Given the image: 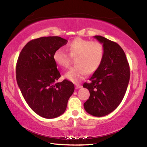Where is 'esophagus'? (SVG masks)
I'll return each instance as SVG.
<instances>
[{"instance_id":"esophagus-1","label":"esophagus","mask_w":147,"mask_h":147,"mask_svg":"<svg viewBox=\"0 0 147 147\" xmlns=\"http://www.w3.org/2000/svg\"><path fill=\"white\" fill-rule=\"evenodd\" d=\"M82 86L81 85H79V84H75V88L76 89H80V88H82Z\"/></svg>"}]
</instances>
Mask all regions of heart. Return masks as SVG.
<instances>
[{"label": "heart", "instance_id": "heart-1", "mask_svg": "<svg viewBox=\"0 0 147 147\" xmlns=\"http://www.w3.org/2000/svg\"><path fill=\"white\" fill-rule=\"evenodd\" d=\"M67 49L70 56L74 58L75 66L69 69L65 76L73 82H78L85 78L88 73H94L102 62L104 49L102 45L98 41L76 38L68 45ZM53 59L62 67H68L70 65V57L62 48L56 50Z\"/></svg>", "mask_w": 147, "mask_h": 147}]
</instances>
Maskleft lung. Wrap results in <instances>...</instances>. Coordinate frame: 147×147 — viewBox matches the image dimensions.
<instances>
[{
    "instance_id": "1",
    "label": "left lung",
    "mask_w": 147,
    "mask_h": 147,
    "mask_svg": "<svg viewBox=\"0 0 147 147\" xmlns=\"http://www.w3.org/2000/svg\"><path fill=\"white\" fill-rule=\"evenodd\" d=\"M94 38L102 44L104 58L90 82L84 84L90 93L84 107L90 115L102 117L115 110L123 100L130 80V67L117 43L100 36Z\"/></svg>"
}]
</instances>
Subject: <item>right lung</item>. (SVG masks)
I'll list each match as a JSON object with an SVG mask.
<instances>
[{"instance_id":"right-lung-1","label":"right lung","mask_w":147,"mask_h":147,"mask_svg":"<svg viewBox=\"0 0 147 147\" xmlns=\"http://www.w3.org/2000/svg\"><path fill=\"white\" fill-rule=\"evenodd\" d=\"M67 42L58 36L33 39L23 47L17 59L19 88L30 108L42 117L62 115L74 91V84L67 80L56 82L61 75L53 54Z\"/></svg>"}]
</instances>
